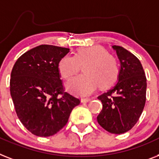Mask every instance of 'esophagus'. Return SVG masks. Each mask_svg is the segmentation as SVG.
Returning a JSON list of instances; mask_svg holds the SVG:
<instances>
[{"label": "esophagus", "mask_w": 159, "mask_h": 159, "mask_svg": "<svg viewBox=\"0 0 159 159\" xmlns=\"http://www.w3.org/2000/svg\"><path fill=\"white\" fill-rule=\"evenodd\" d=\"M91 100V98H83V99H81V102H83V103H87V102H90Z\"/></svg>", "instance_id": "obj_1"}]
</instances>
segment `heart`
Returning a JSON list of instances; mask_svg holds the SVG:
<instances>
[{
    "mask_svg": "<svg viewBox=\"0 0 159 159\" xmlns=\"http://www.w3.org/2000/svg\"><path fill=\"white\" fill-rule=\"evenodd\" d=\"M84 65V75L72 79L66 84L69 91L81 97L93 93L98 85L101 89L111 87L119 76L116 59L98 45L80 48L75 56H64L58 62V71L62 78L70 80Z\"/></svg>",
    "mask_w": 159,
    "mask_h": 159,
    "instance_id": "b5f03b06",
    "label": "heart"
}]
</instances>
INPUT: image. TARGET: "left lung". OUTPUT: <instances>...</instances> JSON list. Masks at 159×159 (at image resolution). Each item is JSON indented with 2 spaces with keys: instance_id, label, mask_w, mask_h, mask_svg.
Wrapping results in <instances>:
<instances>
[{
  "instance_id": "8db88e82",
  "label": "left lung",
  "mask_w": 159,
  "mask_h": 159,
  "mask_svg": "<svg viewBox=\"0 0 159 159\" xmlns=\"http://www.w3.org/2000/svg\"><path fill=\"white\" fill-rule=\"evenodd\" d=\"M120 61L117 84L98 97L102 110L98 122L107 132L122 134L132 129L146 100V77L139 59L124 48L114 45Z\"/></svg>"
}]
</instances>
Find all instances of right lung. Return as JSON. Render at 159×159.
Wrapping results in <instances>:
<instances>
[{"label": "right lung", "instance_id": "obj_1", "mask_svg": "<svg viewBox=\"0 0 159 159\" xmlns=\"http://www.w3.org/2000/svg\"><path fill=\"white\" fill-rule=\"evenodd\" d=\"M69 51L41 44L20 56L12 69L10 95L15 111L23 126L35 136L56 134L80 103L64 92L60 79L58 62Z\"/></svg>", "mask_w": 159, "mask_h": 159}]
</instances>
